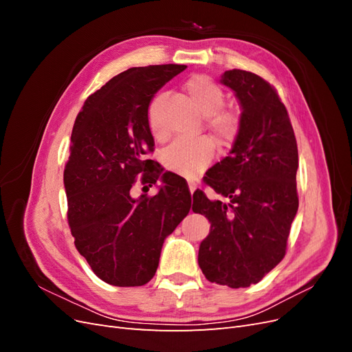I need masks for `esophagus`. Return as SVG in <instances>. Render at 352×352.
<instances>
[{
  "instance_id": "1",
  "label": "esophagus",
  "mask_w": 352,
  "mask_h": 352,
  "mask_svg": "<svg viewBox=\"0 0 352 352\" xmlns=\"http://www.w3.org/2000/svg\"><path fill=\"white\" fill-rule=\"evenodd\" d=\"M188 186H189V192H190V195H194V192L197 190V185L192 182V180H188Z\"/></svg>"
}]
</instances>
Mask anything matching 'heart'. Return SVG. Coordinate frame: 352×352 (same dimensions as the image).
I'll list each match as a JSON object with an SVG mask.
<instances>
[{
    "label": "heart",
    "instance_id": "1",
    "mask_svg": "<svg viewBox=\"0 0 352 352\" xmlns=\"http://www.w3.org/2000/svg\"><path fill=\"white\" fill-rule=\"evenodd\" d=\"M185 89L197 110L207 116V126L221 145H230L239 132V119L232 110L221 109L225 104V92L206 74H195L185 83ZM163 95H157L148 107L146 119L150 131L155 138L163 133L158 110ZM214 158V144L206 136L194 140H177L163 151L162 160L167 170L184 176H195L202 172Z\"/></svg>",
    "mask_w": 352,
    "mask_h": 352
}]
</instances>
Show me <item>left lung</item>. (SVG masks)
Here are the masks:
<instances>
[{
    "instance_id": "8db88e82",
    "label": "left lung",
    "mask_w": 352,
    "mask_h": 352,
    "mask_svg": "<svg viewBox=\"0 0 352 352\" xmlns=\"http://www.w3.org/2000/svg\"><path fill=\"white\" fill-rule=\"evenodd\" d=\"M242 113L232 151L210 168L206 185L217 199L194 192V212L210 223L198 264L206 278L230 287L258 283L286 254L298 211V148L286 107L274 87L239 69L221 74Z\"/></svg>"
}]
</instances>
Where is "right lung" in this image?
Here are the masks:
<instances>
[{
    "mask_svg": "<svg viewBox=\"0 0 352 352\" xmlns=\"http://www.w3.org/2000/svg\"><path fill=\"white\" fill-rule=\"evenodd\" d=\"M184 65L132 67L89 95L72 131L65 167L67 221L92 272L113 286H142L158 267L164 239L190 210L182 177L164 173L154 197L132 198L136 177L153 184L163 170L146 113L154 94Z\"/></svg>",
    "mask_w": 352,
    "mask_h": 352,
    "instance_id": "1",
    "label": "right lung"
}]
</instances>
